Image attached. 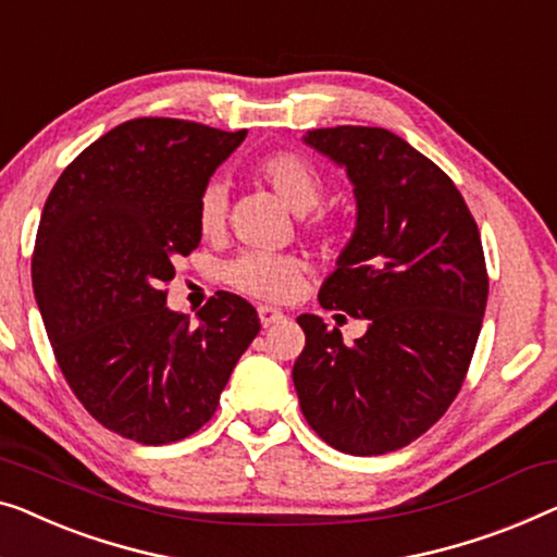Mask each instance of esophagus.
Masks as SVG:
<instances>
[{"mask_svg": "<svg viewBox=\"0 0 557 557\" xmlns=\"http://www.w3.org/2000/svg\"><path fill=\"white\" fill-rule=\"evenodd\" d=\"M259 319H261V326L269 329L273 324H278V321H284V311L273 309V306H259Z\"/></svg>", "mask_w": 557, "mask_h": 557, "instance_id": "34e87169", "label": "esophagus"}]
</instances>
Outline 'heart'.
Segmentation results:
<instances>
[{"label":"heart","mask_w":557,"mask_h":557,"mask_svg":"<svg viewBox=\"0 0 557 557\" xmlns=\"http://www.w3.org/2000/svg\"><path fill=\"white\" fill-rule=\"evenodd\" d=\"M259 175L269 188L292 208L294 213H309L319 206L324 181L309 160L296 152H273L259 163ZM225 223V190L223 185L211 183L200 193L198 200V228L206 236H215ZM304 265L294 256L248 251L240 253L225 265V278L231 286L248 296L265 301H284L298 288Z\"/></svg>","instance_id":"b5f03b06"}]
</instances>
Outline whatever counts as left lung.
Segmentation results:
<instances>
[{
	"label": "left lung",
	"mask_w": 557,
	"mask_h": 557,
	"mask_svg": "<svg viewBox=\"0 0 557 557\" xmlns=\"http://www.w3.org/2000/svg\"><path fill=\"white\" fill-rule=\"evenodd\" d=\"M304 143L344 168L357 225L319 304L367 319L344 344L301 313L294 386L306 422L346 455L409 445L447 412L465 382L487 304L482 240L455 183L384 127L309 131Z\"/></svg>",
	"instance_id": "obj_1"
}]
</instances>
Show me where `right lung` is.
Wrapping results in <instances>:
<instances>
[{
  "label": "right lung",
  "mask_w": 557,
  "mask_h": 557,
  "mask_svg": "<svg viewBox=\"0 0 557 557\" xmlns=\"http://www.w3.org/2000/svg\"><path fill=\"white\" fill-rule=\"evenodd\" d=\"M244 138L127 120L64 168L39 219L32 288L62 374L102 426L140 445L198 432L261 329L236 294H215L193 324L163 292L200 244V193Z\"/></svg>",
  "instance_id": "right-lung-1"
}]
</instances>
